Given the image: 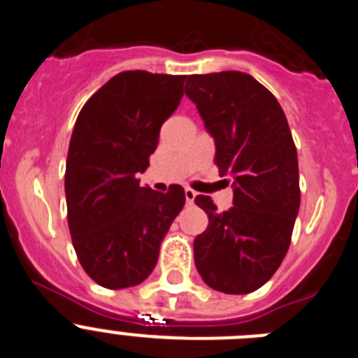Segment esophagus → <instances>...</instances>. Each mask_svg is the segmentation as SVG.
<instances>
[{
  "instance_id": "esophagus-1",
  "label": "esophagus",
  "mask_w": 358,
  "mask_h": 358,
  "mask_svg": "<svg viewBox=\"0 0 358 358\" xmlns=\"http://www.w3.org/2000/svg\"><path fill=\"white\" fill-rule=\"evenodd\" d=\"M185 197H186V202H188V204H194L195 197H197V192H194L192 188H186L185 189Z\"/></svg>"
}]
</instances>
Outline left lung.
Listing matches in <instances>:
<instances>
[{
    "mask_svg": "<svg viewBox=\"0 0 358 358\" xmlns=\"http://www.w3.org/2000/svg\"><path fill=\"white\" fill-rule=\"evenodd\" d=\"M185 93L213 138L218 172L233 182V208L222 213L206 195L195 197L210 218L194 242L195 267L218 292L249 294L281 265L299 211L289 122L274 94L248 73L189 75Z\"/></svg>",
    "mask_w": 358,
    "mask_h": 358,
    "instance_id": "8db88e82",
    "label": "left lung"
}]
</instances>
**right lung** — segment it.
<instances>
[{"mask_svg": "<svg viewBox=\"0 0 358 358\" xmlns=\"http://www.w3.org/2000/svg\"><path fill=\"white\" fill-rule=\"evenodd\" d=\"M185 75L123 71L85 102L66 159L68 226L78 262L106 289L140 285L185 206V189L140 186L138 173L182 98Z\"/></svg>", "mask_w": 358, "mask_h": 358, "instance_id": "right-lung-1", "label": "right lung"}]
</instances>
